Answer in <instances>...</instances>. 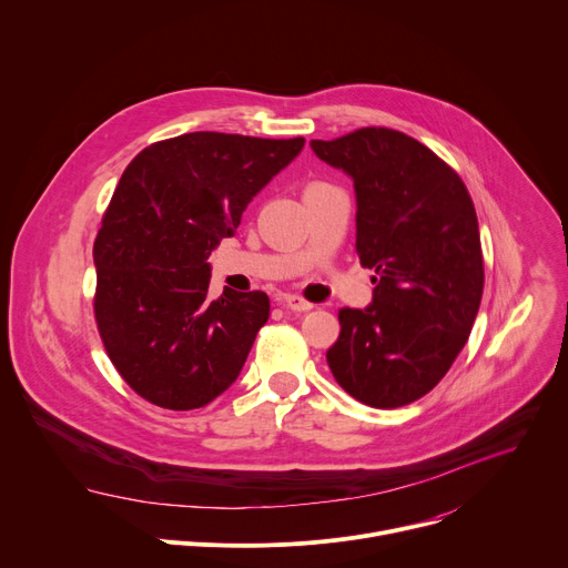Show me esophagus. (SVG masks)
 <instances>
[{
    "label": "esophagus",
    "mask_w": 568,
    "mask_h": 568,
    "mask_svg": "<svg viewBox=\"0 0 568 568\" xmlns=\"http://www.w3.org/2000/svg\"><path fill=\"white\" fill-rule=\"evenodd\" d=\"M281 303H283V307H287L292 312H307L314 307L310 301H305L303 296H296V294H283Z\"/></svg>",
    "instance_id": "esophagus-1"
}]
</instances>
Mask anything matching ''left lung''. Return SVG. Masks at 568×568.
Segmentation results:
<instances>
[{
    "label": "left lung",
    "instance_id": "1",
    "mask_svg": "<svg viewBox=\"0 0 568 568\" xmlns=\"http://www.w3.org/2000/svg\"><path fill=\"white\" fill-rule=\"evenodd\" d=\"M310 145L353 178L355 250L375 272L373 303L339 310L328 366L368 407H404L445 377L471 333L485 278L474 202L458 173L404 132L359 128Z\"/></svg>",
    "mask_w": 568,
    "mask_h": 568
}]
</instances>
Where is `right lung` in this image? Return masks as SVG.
Instances as JSON below:
<instances>
[{"instance_id": "1", "label": "right lung", "mask_w": 568, "mask_h": 568, "mask_svg": "<svg viewBox=\"0 0 568 568\" xmlns=\"http://www.w3.org/2000/svg\"><path fill=\"white\" fill-rule=\"evenodd\" d=\"M303 143L189 132L130 161L94 240V318L110 362L143 399L200 409L240 375L270 298H209L206 261Z\"/></svg>"}]
</instances>
